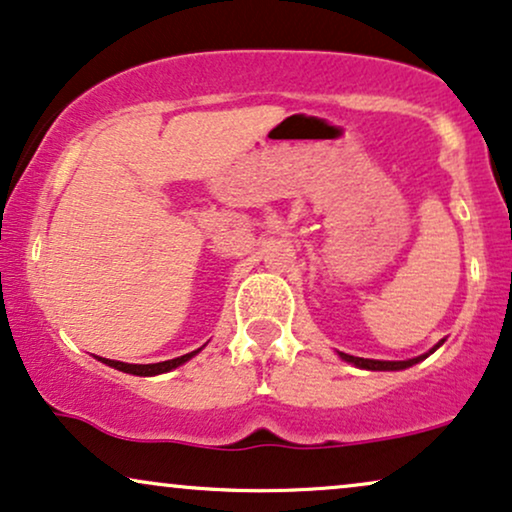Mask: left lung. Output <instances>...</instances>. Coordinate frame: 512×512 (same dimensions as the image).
Segmentation results:
<instances>
[{"instance_id":"obj_1","label":"left lung","mask_w":512,"mask_h":512,"mask_svg":"<svg viewBox=\"0 0 512 512\" xmlns=\"http://www.w3.org/2000/svg\"><path fill=\"white\" fill-rule=\"evenodd\" d=\"M444 345V340H439L435 347L428 349L425 354H420V357H413V359H406V361H380V359H364V357H352V354H345V352H338V357L342 361H347V364L357 366V368H364V371H404V368H411L416 366L418 361L428 359L432 352H437L439 347Z\"/></svg>"}]
</instances>
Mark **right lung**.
I'll use <instances>...</instances> for the list:
<instances>
[{"label": "right lung", "instance_id": "right-lung-1", "mask_svg": "<svg viewBox=\"0 0 512 512\" xmlns=\"http://www.w3.org/2000/svg\"><path fill=\"white\" fill-rule=\"evenodd\" d=\"M205 347V345H203ZM200 347V349H203ZM200 349H196V352H189L184 354V357H177V359H170V361H158V364H125V361H115V359H103L99 357L101 364L111 366V368H118V371L122 373H132V375H160V373H170L172 368H177L181 364H186V361L196 357V354L200 352Z\"/></svg>", "mask_w": 512, "mask_h": 512}]
</instances>
